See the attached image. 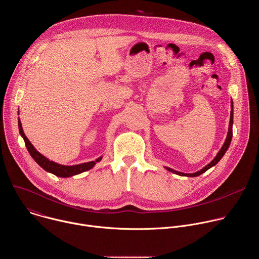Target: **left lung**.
<instances>
[{"label": "left lung", "mask_w": 259, "mask_h": 259, "mask_svg": "<svg viewBox=\"0 0 259 259\" xmlns=\"http://www.w3.org/2000/svg\"><path fill=\"white\" fill-rule=\"evenodd\" d=\"M233 117H234V113H233V101H232V110H231V119H230V125H229V132H228V136H227V139L223 145V147H221V150L218 152V154L216 155V157L214 158L213 161H211V163H209L207 166H205L203 169H201L200 171L196 172V173H182V172H178V171H175L173 169H170L168 167H166L167 170L175 173V174H178V175H181V176H189V177H196L198 175H201L202 173L206 172L208 169H210L211 167H213L214 165H216L220 160L221 158L224 157V155L226 154V152L228 151L229 146L231 144V141H232V137H233V123H234V120H233Z\"/></svg>", "instance_id": "left-lung-1"}]
</instances>
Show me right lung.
<instances>
[{"mask_svg": "<svg viewBox=\"0 0 259 259\" xmlns=\"http://www.w3.org/2000/svg\"><path fill=\"white\" fill-rule=\"evenodd\" d=\"M18 128H19V132L20 135L23 137L26 149L28 151V153L30 154V156L32 157V159L38 163L44 170L59 176V177H69L72 175L76 174H80L84 171H87L89 169H91L97 162L101 161V157L98 158L96 161H92V162H88V163H84V164H80V165H75V166H63L60 164H57L55 162H52L50 160H48L47 158H45L43 155H41L38 151H36L34 147L32 146V144L30 143V141L27 139V137L25 136L23 130H22V126L20 123V120H18Z\"/></svg>", "mask_w": 259, "mask_h": 259, "instance_id": "right-lung-1", "label": "right lung"}]
</instances>
